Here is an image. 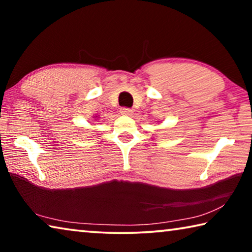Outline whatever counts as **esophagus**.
<instances>
[{"instance_id": "esophagus-1", "label": "esophagus", "mask_w": 252, "mask_h": 252, "mask_svg": "<svg viewBox=\"0 0 252 252\" xmlns=\"http://www.w3.org/2000/svg\"><path fill=\"white\" fill-rule=\"evenodd\" d=\"M120 112H121V114H123V116H131L132 110L129 108H121Z\"/></svg>"}]
</instances>
